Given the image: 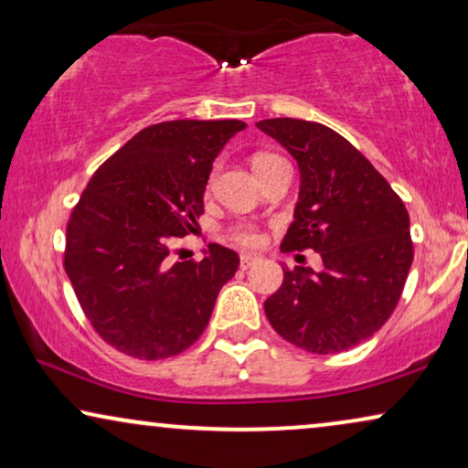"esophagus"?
<instances>
[{
	"instance_id": "esophagus-1",
	"label": "esophagus",
	"mask_w": 468,
	"mask_h": 468,
	"mask_svg": "<svg viewBox=\"0 0 468 468\" xmlns=\"http://www.w3.org/2000/svg\"><path fill=\"white\" fill-rule=\"evenodd\" d=\"M258 261H260V255H253V253H242L240 255V268H242V271H247V268L258 264Z\"/></svg>"
}]
</instances>
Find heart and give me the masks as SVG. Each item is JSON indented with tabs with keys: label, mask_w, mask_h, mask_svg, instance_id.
<instances>
[{
	"label": "heart",
	"mask_w": 468,
	"mask_h": 468,
	"mask_svg": "<svg viewBox=\"0 0 468 468\" xmlns=\"http://www.w3.org/2000/svg\"><path fill=\"white\" fill-rule=\"evenodd\" d=\"M274 159H279V157L277 155H271V153H258V155L253 157L255 172L261 170V168H264V165H268L271 162H274ZM232 236H234V240L242 242V245H251L253 247V245H260V242H261L260 232L253 226H239V228H234Z\"/></svg>",
	"instance_id": "obj_1"
}]
</instances>
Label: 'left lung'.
I'll use <instances>...</instances> for the list:
<instances>
[{"mask_svg":"<svg viewBox=\"0 0 468 468\" xmlns=\"http://www.w3.org/2000/svg\"><path fill=\"white\" fill-rule=\"evenodd\" d=\"M258 127L287 149L300 170L293 221L281 249H313L324 268H283L264 303L285 341L311 354H341L367 341L399 304L413 242L405 204L373 164L330 127L264 119Z\"/></svg>","mask_w":468,"mask_h":468,"instance_id":"1","label":"left lung"}]
</instances>
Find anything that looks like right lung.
I'll list each match as a JSON object with an SVG mask.
<instances>
[{
  "label": "right lung",
  "instance_id": "obj_1",
  "mask_svg": "<svg viewBox=\"0 0 468 468\" xmlns=\"http://www.w3.org/2000/svg\"><path fill=\"white\" fill-rule=\"evenodd\" d=\"M245 127L236 119L144 127L87 183L63 264L87 319L114 349L162 360L207 328L239 253L213 242L200 261L172 264L170 242L197 226L215 157Z\"/></svg>",
  "mask_w": 468,
  "mask_h": 468
}]
</instances>
